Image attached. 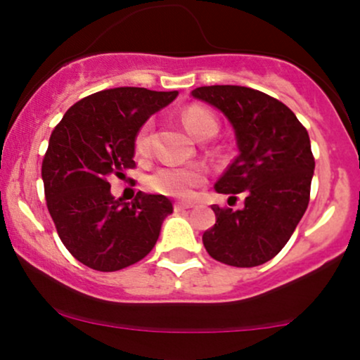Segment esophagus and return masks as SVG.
<instances>
[{
    "label": "esophagus",
    "instance_id": "esophagus-1",
    "mask_svg": "<svg viewBox=\"0 0 360 360\" xmlns=\"http://www.w3.org/2000/svg\"><path fill=\"white\" fill-rule=\"evenodd\" d=\"M194 203H191V201H177V203L174 205V210L176 212H184V210H189L193 208Z\"/></svg>",
    "mask_w": 360,
    "mask_h": 360
}]
</instances>
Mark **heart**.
Instances as JSON below:
<instances>
[{
  "label": "heart",
  "instance_id": "1",
  "mask_svg": "<svg viewBox=\"0 0 360 360\" xmlns=\"http://www.w3.org/2000/svg\"><path fill=\"white\" fill-rule=\"evenodd\" d=\"M184 127L194 139L201 140L208 134H217V122L208 110L201 106H188L181 113ZM152 123L147 122L135 135V150L139 155H147L150 150ZM203 181V169L196 166H164L148 177L147 184L152 191L172 198L191 196L193 188Z\"/></svg>",
  "mask_w": 360,
  "mask_h": 360
}]
</instances>
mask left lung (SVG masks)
I'll list each match as a JSON object with an SVG mask.
<instances>
[{
  "mask_svg": "<svg viewBox=\"0 0 360 360\" xmlns=\"http://www.w3.org/2000/svg\"><path fill=\"white\" fill-rule=\"evenodd\" d=\"M191 96L220 111L237 140L238 155L214 191L245 194L240 210L212 205L217 221L203 233L205 249L229 266H260L286 245L308 208L315 159L307 128L286 105L245 86H203Z\"/></svg>",
  "mask_w": 360,
  "mask_h": 360,
  "instance_id": "left-lung-1",
  "label": "left lung"
}]
</instances>
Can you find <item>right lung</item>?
<instances>
[{
  "label": "right lung",
  "instance_id": "add662e5",
  "mask_svg": "<svg viewBox=\"0 0 360 360\" xmlns=\"http://www.w3.org/2000/svg\"><path fill=\"white\" fill-rule=\"evenodd\" d=\"M177 91L113 88L82 98L53 128L42 164L45 200L62 243L84 266L111 272L154 249L172 213L164 194L115 200L110 176L135 167V135Z\"/></svg>",
  "mask_w": 360,
  "mask_h": 360
}]
</instances>
